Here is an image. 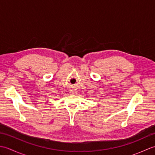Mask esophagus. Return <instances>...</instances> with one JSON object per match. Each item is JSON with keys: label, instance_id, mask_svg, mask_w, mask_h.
<instances>
[{"label": "esophagus", "instance_id": "obj_1", "mask_svg": "<svg viewBox=\"0 0 155 155\" xmlns=\"http://www.w3.org/2000/svg\"><path fill=\"white\" fill-rule=\"evenodd\" d=\"M77 88H76V87H73L71 90V93L72 94H75L76 93H77Z\"/></svg>", "mask_w": 155, "mask_h": 155}]
</instances>
